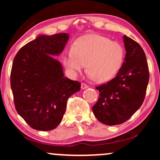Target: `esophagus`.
Here are the masks:
<instances>
[{"label": "esophagus", "instance_id": "obj_1", "mask_svg": "<svg viewBox=\"0 0 160 160\" xmlns=\"http://www.w3.org/2000/svg\"><path fill=\"white\" fill-rule=\"evenodd\" d=\"M88 85L85 84V83H82V86H81V88H82V89H85L87 88H88Z\"/></svg>", "mask_w": 160, "mask_h": 160}]
</instances>
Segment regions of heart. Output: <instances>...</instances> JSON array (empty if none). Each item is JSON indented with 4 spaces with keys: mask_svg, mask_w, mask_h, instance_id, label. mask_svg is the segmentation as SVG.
<instances>
[{
    "mask_svg": "<svg viewBox=\"0 0 160 160\" xmlns=\"http://www.w3.org/2000/svg\"><path fill=\"white\" fill-rule=\"evenodd\" d=\"M124 57L121 43L100 35L89 34L74 41L71 52L63 54L62 62L74 76L82 73L86 65L87 73L95 82H105L119 71Z\"/></svg>",
    "mask_w": 160,
    "mask_h": 160,
    "instance_id": "heart-1",
    "label": "heart"
}]
</instances>
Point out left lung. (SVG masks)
Segmentation results:
<instances>
[{
    "instance_id": "obj_1",
    "label": "left lung",
    "mask_w": 160,
    "mask_h": 160,
    "mask_svg": "<svg viewBox=\"0 0 160 160\" xmlns=\"http://www.w3.org/2000/svg\"><path fill=\"white\" fill-rule=\"evenodd\" d=\"M123 38L126 55L119 71L112 80L95 87L100 94L92 111L106 125L122 124L134 114L143 104L149 80L143 49L128 36Z\"/></svg>"
}]
</instances>
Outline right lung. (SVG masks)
I'll return each instance as SVG.
<instances>
[{"instance_id": "right-lung-1", "label": "right lung", "mask_w": 160, "mask_h": 160, "mask_svg": "<svg viewBox=\"0 0 160 160\" xmlns=\"http://www.w3.org/2000/svg\"><path fill=\"white\" fill-rule=\"evenodd\" d=\"M69 39L67 33L38 36L17 52L11 71V87L17 113L32 129L54 130L62 121L68 99L81 83L64 76L51 55H59Z\"/></svg>"}]
</instances>
